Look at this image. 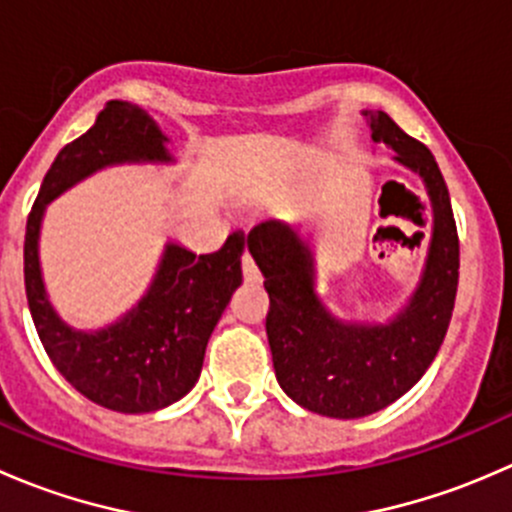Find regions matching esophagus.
<instances>
[{"instance_id":"34e87169","label":"esophagus","mask_w":512,"mask_h":512,"mask_svg":"<svg viewBox=\"0 0 512 512\" xmlns=\"http://www.w3.org/2000/svg\"><path fill=\"white\" fill-rule=\"evenodd\" d=\"M242 275H245L247 282L260 280V270H257V265H255V260H252L250 252H245V255H242Z\"/></svg>"}]
</instances>
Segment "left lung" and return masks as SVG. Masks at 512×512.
Segmentation results:
<instances>
[{
	"label": "left lung",
	"instance_id": "1",
	"mask_svg": "<svg viewBox=\"0 0 512 512\" xmlns=\"http://www.w3.org/2000/svg\"><path fill=\"white\" fill-rule=\"evenodd\" d=\"M364 116L374 143L396 151L401 165L421 175L431 198L426 267L409 304L386 324L342 322L314 292L312 250L292 227L265 220L247 235L270 294L265 327L277 381L289 399L329 418L376 414L426 374L451 322L461 265L451 198L436 158L384 111Z\"/></svg>",
	"mask_w": 512,
	"mask_h": 512
}]
</instances>
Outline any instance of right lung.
Wrapping results in <instances>:
<instances>
[{
    "label": "right lung",
    "instance_id": "obj_1",
    "mask_svg": "<svg viewBox=\"0 0 512 512\" xmlns=\"http://www.w3.org/2000/svg\"><path fill=\"white\" fill-rule=\"evenodd\" d=\"M168 138L143 108L108 101L96 123L64 146L44 175L24 235V285L34 327L51 364L79 394L118 414H148L183 399L198 381L205 347L242 282L245 232L210 255L168 242L141 302L111 327L79 332L46 297L39 230L46 205L96 170L118 163H170Z\"/></svg>",
    "mask_w": 512,
    "mask_h": 512
}]
</instances>
